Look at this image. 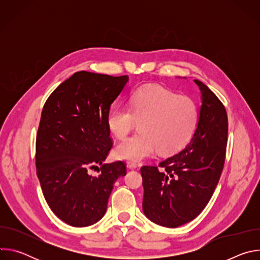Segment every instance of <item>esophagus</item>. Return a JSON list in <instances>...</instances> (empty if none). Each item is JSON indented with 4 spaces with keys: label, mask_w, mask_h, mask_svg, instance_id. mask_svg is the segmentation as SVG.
<instances>
[{
    "label": "esophagus",
    "mask_w": 260,
    "mask_h": 260,
    "mask_svg": "<svg viewBox=\"0 0 260 260\" xmlns=\"http://www.w3.org/2000/svg\"><path fill=\"white\" fill-rule=\"evenodd\" d=\"M126 166H127L128 169H136L138 167V165L136 162H133V161H127Z\"/></svg>",
    "instance_id": "1"
}]
</instances>
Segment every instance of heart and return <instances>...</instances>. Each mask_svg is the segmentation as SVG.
Returning <instances> with one entry per match:
<instances>
[{
	"instance_id": "obj_1",
	"label": "heart",
	"mask_w": 260,
	"mask_h": 260,
	"mask_svg": "<svg viewBox=\"0 0 260 260\" xmlns=\"http://www.w3.org/2000/svg\"><path fill=\"white\" fill-rule=\"evenodd\" d=\"M200 121V107L188 95L148 85L135 90L127 108L119 107L108 116L107 125L114 137L122 139L140 122V133L121 141L114 149L120 159L141 160L153 154L171 155L186 146Z\"/></svg>"
}]
</instances>
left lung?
I'll use <instances>...</instances> for the list:
<instances>
[{
  "label": "left lung",
  "mask_w": 260,
  "mask_h": 260,
  "mask_svg": "<svg viewBox=\"0 0 260 260\" xmlns=\"http://www.w3.org/2000/svg\"><path fill=\"white\" fill-rule=\"evenodd\" d=\"M194 83L201 89L203 104L191 141L157 166L141 168L144 214L166 228L183 225L201 214L214 193L225 161V107L208 86L199 80Z\"/></svg>",
  "instance_id": "8db88e82"
}]
</instances>
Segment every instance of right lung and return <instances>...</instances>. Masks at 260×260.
Returning a JSON list of instances; mask_svg holds the SVG:
<instances>
[{
  "label": "right lung",
  "mask_w": 260,
  "mask_h": 260,
  "mask_svg": "<svg viewBox=\"0 0 260 260\" xmlns=\"http://www.w3.org/2000/svg\"><path fill=\"white\" fill-rule=\"evenodd\" d=\"M127 80L126 75L76 72L44 104L36 139L37 176L48 206L69 225L98 222L115 181L126 174L121 160L103 162L113 145L110 107ZM93 168L99 176L89 174Z\"/></svg>",
  "instance_id": "1"
}]
</instances>
